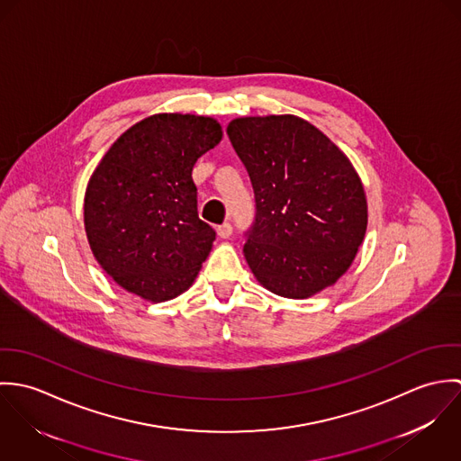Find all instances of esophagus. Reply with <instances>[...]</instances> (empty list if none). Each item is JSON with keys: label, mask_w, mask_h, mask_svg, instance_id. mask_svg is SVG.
<instances>
[{"label": "esophagus", "mask_w": 461, "mask_h": 461, "mask_svg": "<svg viewBox=\"0 0 461 461\" xmlns=\"http://www.w3.org/2000/svg\"><path fill=\"white\" fill-rule=\"evenodd\" d=\"M216 234L221 238V240H227L230 234H232V225L230 223H221V225H218V229H216Z\"/></svg>", "instance_id": "1"}]
</instances>
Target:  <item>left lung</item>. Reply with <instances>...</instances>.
Here are the masks:
<instances>
[{"mask_svg": "<svg viewBox=\"0 0 461 461\" xmlns=\"http://www.w3.org/2000/svg\"><path fill=\"white\" fill-rule=\"evenodd\" d=\"M227 134L256 194L243 252L258 282L293 300L333 285L367 230V198L348 156L296 115L238 117Z\"/></svg>", "mask_w": 461, "mask_h": 461, "instance_id": "8db88e82", "label": "left lung"}]
</instances>
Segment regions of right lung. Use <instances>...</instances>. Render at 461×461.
Returning <instances> with one entry per match:
<instances>
[{
	"mask_svg": "<svg viewBox=\"0 0 461 461\" xmlns=\"http://www.w3.org/2000/svg\"><path fill=\"white\" fill-rule=\"evenodd\" d=\"M221 136L212 117L156 113L122 132L90 176L86 240L128 293L159 303L195 282L214 230L198 218L192 170Z\"/></svg>",
	"mask_w": 461,
	"mask_h": 461,
	"instance_id": "right-lung-1",
	"label": "right lung"
}]
</instances>
